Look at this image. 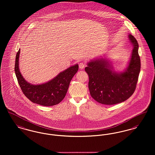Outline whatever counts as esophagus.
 I'll use <instances>...</instances> for the list:
<instances>
[{
    "instance_id": "obj_1",
    "label": "esophagus",
    "mask_w": 155,
    "mask_h": 155,
    "mask_svg": "<svg viewBox=\"0 0 155 155\" xmlns=\"http://www.w3.org/2000/svg\"><path fill=\"white\" fill-rule=\"evenodd\" d=\"M79 68H80V69H83V68H84V67L86 66V65H85V64L83 63V62H81V63L79 64Z\"/></svg>"
}]
</instances>
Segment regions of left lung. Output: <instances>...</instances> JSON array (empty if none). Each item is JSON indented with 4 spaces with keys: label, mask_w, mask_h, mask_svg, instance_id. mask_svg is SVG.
Masks as SVG:
<instances>
[{
    "label": "left lung",
    "mask_w": 155,
    "mask_h": 155,
    "mask_svg": "<svg viewBox=\"0 0 155 155\" xmlns=\"http://www.w3.org/2000/svg\"><path fill=\"white\" fill-rule=\"evenodd\" d=\"M128 38L134 48L127 68L121 72L114 71L105 58L92 60L85 71L89 78V89L92 97L98 103L113 105L127 100L134 93L140 70L139 45L131 34Z\"/></svg>",
    "instance_id": "8db88e82"
}]
</instances>
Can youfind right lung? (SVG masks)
Instances as JSON below:
<instances>
[{
  "label": "right lung",
  "instance_id": "add662e5",
  "mask_svg": "<svg viewBox=\"0 0 155 155\" xmlns=\"http://www.w3.org/2000/svg\"><path fill=\"white\" fill-rule=\"evenodd\" d=\"M20 49L16 54L15 71L18 83L25 96L34 103L44 106L59 104L65 97L70 82L78 71L79 65L72 66L49 81L41 84H32L26 81L18 68Z\"/></svg>",
  "mask_w": 155,
  "mask_h": 155
}]
</instances>
